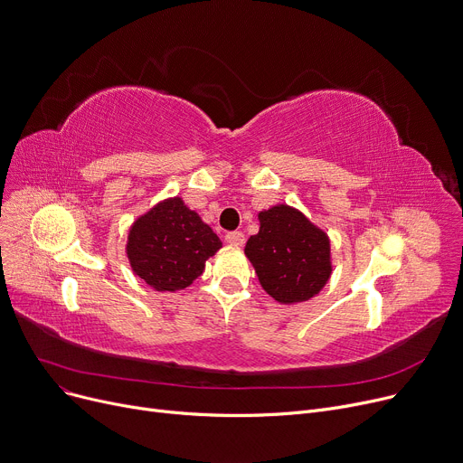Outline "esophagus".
Instances as JSON below:
<instances>
[{
  "mask_svg": "<svg viewBox=\"0 0 463 463\" xmlns=\"http://www.w3.org/2000/svg\"><path fill=\"white\" fill-rule=\"evenodd\" d=\"M225 240H227V244H231V246H238V248L246 244V236H244V232H241V231L227 232Z\"/></svg>",
  "mask_w": 463,
  "mask_h": 463,
  "instance_id": "34e87169",
  "label": "esophagus"
}]
</instances>
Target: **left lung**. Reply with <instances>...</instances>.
<instances>
[{"label": "left lung", "mask_w": 463, "mask_h": 463, "mask_svg": "<svg viewBox=\"0 0 463 463\" xmlns=\"http://www.w3.org/2000/svg\"><path fill=\"white\" fill-rule=\"evenodd\" d=\"M259 223L244 251L266 293L279 304L319 295L332 276L328 234L287 204L262 210Z\"/></svg>", "instance_id": "8db88e82"}]
</instances>
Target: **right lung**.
Returning a JSON list of instances; mask_svg holds the SVG:
<instances>
[{
  "instance_id": "right-lung-1",
  "label": "right lung",
  "mask_w": 463,
  "mask_h": 463,
  "mask_svg": "<svg viewBox=\"0 0 463 463\" xmlns=\"http://www.w3.org/2000/svg\"><path fill=\"white\" fill-rule=\"evenodd\" d=\"M222 240L180 197L150 208L129 229L126 253L135 276L156 290L189 287L204 272Z\"/></svg>"
}]
</instances>
